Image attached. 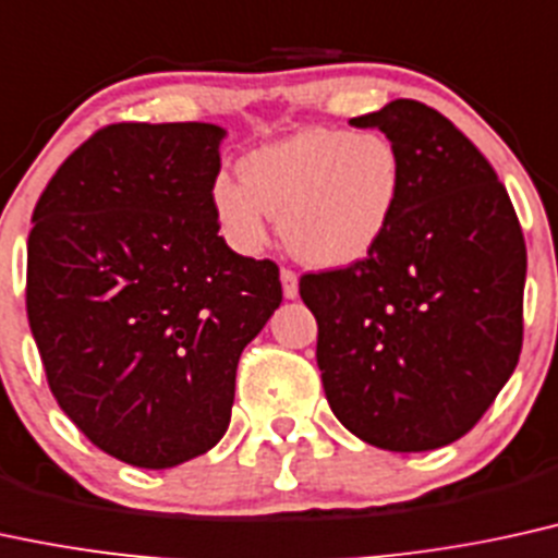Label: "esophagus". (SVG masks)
<instances>
[{
	"mask_svg": "<svg viewBox=\"0 0 558 558\" xmlns=\"http://www.w3.org/2000/svg\"><path fill=\"white\" fill-rule=\"evenodd\" d=\"M280 283H283V296L296 299L299 296V278L293 270H280Z\"/></svg>",
	"mask_w": 558,
	"mask_h": 558,
	"instance_id": "34e87169",
	"label": "esophagus"
}]
</instances>
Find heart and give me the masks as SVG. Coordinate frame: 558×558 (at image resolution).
I'll return each instance as SVG.
<instances>
[{"label": "heart", "instance_id": "heart-1", "mask_svg": "<svg viewBox=\"0 0 558 558\" xmlns=\"http://www.w3.org/2000/svg\"><path fill=\"white\" fill-rule=\"evenodd\" d=\"M239 181L210 186L213 215L228 244L259 254L280 220L286 246L314 267L366 257L387 231L402 192V160L385 134L312 126L257 147Z\"/></svg>", "mask_w": 558, "mask_h": 558}]
</instances>
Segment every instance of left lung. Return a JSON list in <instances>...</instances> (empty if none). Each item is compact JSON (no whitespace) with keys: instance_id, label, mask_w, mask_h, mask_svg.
Here are the masks:
<instances>
[{"instance_id":"1","label":"left lung","mask_w":558,"mask_h":558,"mask_svg":"<svg viewBox=\"0 0 558 558\" xmlns=\"http://www.w3.org/2000/svg\"><path fill=\"white\" fill-rule=\"evenodd\" d=\"M351 124L398 147V210L366 259L304 275L299 293L340 424L389 452H426L471 432L512 377L525 241L492 163L439 111L398 98Z\"/></svg>"}]
</instances>
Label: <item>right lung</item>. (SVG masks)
<instances>
[{
	"mask_svg": "<svg viewBox=\"0 0 558 558\" xmlns=\"http://www.w3.org/2000/svg\"><path fill=\"white\" fill-rule=\"evenodd\" d=\"M218 124H111L59 166L28 236L31 332L59 408L147 471L231 424L239 355L283 301L270 259L218 236Z\"/></svg>",
	"mask_w": 558,
	"mask_h": 558,
	"instance_id": "add662e5",
	"label": "right lung"
}]
</instances>
